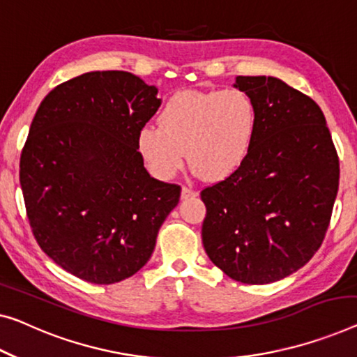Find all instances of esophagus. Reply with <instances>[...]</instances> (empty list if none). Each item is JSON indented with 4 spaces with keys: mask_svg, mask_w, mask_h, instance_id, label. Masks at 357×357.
Returning <instances> with one entry per match:
<instances>
[{
    "mask_svg": "<svg viewBox=\"0 0 357 357\" xmlns=\"http://www.w3.org/2000/svg\"><path fill=\"white\" fill-rule=\"evenodd\" d=\"M195 195H197L195 190L188 188V185H183V189H181V199H183V200L192 199V197H195Z\"/></svg>",
    "mask_w": 357,
    "mask_h": 357,
    "instance_id": "obj_1",
    "label": "esophagus"
}]
</instances>
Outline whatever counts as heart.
Returning <instances> with one entry per match:
<instances>
[{
	"label": "heart",
	"instance_id": "1",
	"mask_svg": "<svg viewBox=\"0 0 357 357\" xmlns=\"http://www.w3.org/2000/svg\"><path fill=\"white\" fill-rule=\"evenodd\" d=\"M258 110L252 96L238 88L174 93L146 125L137 147L155 176L169 179L188 162L206 181H222L237 172L252 151Z\"/></svg>",
	"mask_w": 357,
	"mask_h": 357
}]
</instances>
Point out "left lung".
Here are the masks:
<instances>
[{
	"instance_id": "1",
	"label": "left lung",
	"mask_w": 357,
	"mask_h": 357,
	"mask_svg": "<svg viewBox=\"0 0 357 357\" xmlns=\"http://www.w3.org/2000/svg\"><path fill=\"white\" fill-rule=\"evenodd\" d=\"M234 86L257 104V136L242 167L200 192L202 242L231 279L271 284L322 245L338 192V153L310 96L274 77H237Z\"/></svg>"
}]
</instances>
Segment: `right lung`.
<instances>
[{"mask_svg": "<svg viewBox=\"0 0 357 357\" xmlns=\"http://www.w3.org/2000/svg\"><path fill=\"white\" fill-rule=\"evenodd\" d=\"M158 89L130 72H88L41 100L20 153L31 232L47 257L91 284L131 278L155 248L181 188L151 178L137 151Z\"/></svg>", "mask_w": 357, "mask_h": 357, "instance_id": "right-lung-1", "label": "right lung"}]
</instances>
